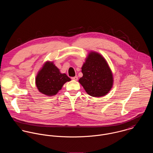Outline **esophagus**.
Segmentation results:
<instances>
[{
  "label": "esophagus",
  "mask_w": 153,
  "mask_h": 153,
  "mask_svg": "<svg viewBox=\"0 0 153 153\" xmlns=\"http://www.w3.org/2000/svg\"><path fill=\"white\" fill-rule=\"evenodd\" d=\"M72 79L75 80V81H77L78 80V76H74V77H72L71 78Z\"/></svg>",
  "instance_id": "34e87169"
}]
</instances>
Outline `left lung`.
Listing matches in <instances>:
<instances>
[{"label":"left lung","mask_w":153,"mask_h":153,"mask_svg":"<svg viewBox=\"0 0 153 153\" xmlns=\"http://www.w3.org/2000/svg\"><path fill=\"white\" fill-rule=\"evenodd\" d=\"M83 76L79 79L88 94L100 97L105 95L113 84L111 71L105 59L99 53L91 52L82 67Z\"/></svg>","instance_id":"1"}]
</instances>
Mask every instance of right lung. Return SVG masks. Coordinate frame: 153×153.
Wrapping results in <instances>:
<instances>
[{
    "label": "right lung",
    "mask_w": 153,
    "mask_h": 153,
    "mask_svg": "<svg viewBox=\"0 0 153 153\" xmlns=\"http://www.w3.org/2000/svg\"><path fill=\"white\" fill-rule=\"evenodd\" d=\"M71 79L65 74H61L52 62H47L36 78V85L39 92L48 96L56 95L63 85Z\"/></svg>",
    "instance_id": "obj_1"
}]
</instances>
